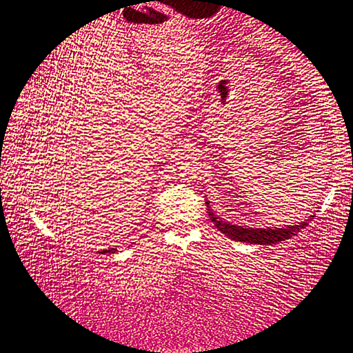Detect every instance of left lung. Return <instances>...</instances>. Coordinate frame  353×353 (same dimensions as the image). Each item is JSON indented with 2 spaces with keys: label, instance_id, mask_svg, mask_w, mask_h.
<instances>
[{
  "label": "left lung",
  "instance_id": "8db88e82",
  "mask_svg": "<svg viewBox=\"0 0 353 353\" xmlns=\"http://www.w3.org/2000/svg\"><path fill=\"white\" fill-rule=\"evenodd\" d=\"M207 207L210 202H205ZM208 216H210L212 223L218 227V230L223 232L224 235H227L232 240L236 241H243V243H250V244H276L280 241L288 240V238L297 235L303 227L308 225V221H302V223L294 224V225H286L279 229V227H274V229H254V227H248V225H236V224H230L224 219H219L216 214L213 213L210 207L207 208Z\"/></svg>",
  "mask_w": 353,
  "mask_h": 353
}]
</instances>
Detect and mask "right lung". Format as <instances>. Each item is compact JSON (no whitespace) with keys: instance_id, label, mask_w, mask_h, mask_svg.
I'll list each match as a JSON object with an SVG mask.
<instances>
[{"instance_id":"add662e5","label":"right lung","mask_w":353,"mask_h":353,"mask_svg":"<svg viewBox=\"0 0 353 353\" xmlns=\"http://www.w3.org/2000/svg\"><path fill=\"white\" fill-rule=\"evenodd\" d=\"M115 248H112V249H105V250H101V252L99 254H105V252H110V254H113V252H115Z\"/></svg>"}]
</instances>
